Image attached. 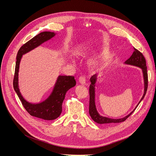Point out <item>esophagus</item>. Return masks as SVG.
<instances>
[{"mask_svg":"<svg viewBox=\"0 0 156 156\" xmlns=\"http://www.w3.org/2000/svg\"><path fill=\"white\" fill-rule=\"evenodd\" d=\"M79 83L82 85H85L86 84V79L85 77L83 76H81L80 78H79Z\"/></svg>","mask_w":156,"mask_h":156,"instance_id":"34e87169","label":"esophagus"}]
</instances>
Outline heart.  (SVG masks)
Listing matches in <instances>:
<instances>
[{"label":"heart","mask_w":156,"mask_h":156,"mask_svg":"<svg viewBox=\"0 0 156 156\" xmlns=\"http://www.w3.org/2000/svg\"><path fill=\"white\" fill-rule=\"evenodd\" d=\"M93 52V51H92ZM92 54V51L87 52L86 55ZM110 62V57L108 54H103L99 59L92 61L90 63V67L92 69H103L108 66Z\"/></svg>","instance_id":"1"}]
</instances>
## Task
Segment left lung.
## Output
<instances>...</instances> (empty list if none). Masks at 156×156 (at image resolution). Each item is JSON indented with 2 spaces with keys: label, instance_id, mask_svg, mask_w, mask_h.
<instances>
[{
  "label": "left lung",
  "instance_id": "left-lung-1",
  "mask_svg": "<svg viewBox=\"0 0 156 156\" xmlns=\"http://www.w3.org/2000/svg\"><path fill=\"white\" fill-rule=\"evenodd\" d=\"M124 64L139 68L142 69L143 79H144V85L143 96L141 98L140 101H139V102L136 105L135 108L125 117L122 118H119V119H112L108 117L102 116L99 114V112H98L97 106H96V103H95V87L97 85V81L99 80V78L95 76V75L92 76L90 78L91 84L90 85V88H89V92H90L89 114L90 115L92 119L98 124L112 123H112H118V122H121L125 121L131 115V114L134 112V111L138 107L139 104H140V102L144 99V98L146 94L147 87H148V75H147V71L146 61L143 54L141 52H139L138 50H136V48H134V52H133L132 56H131L127 61H125Z\"/></svg>",
  "mask_w": 156,
  "mask_h": 156
}]
</instances>
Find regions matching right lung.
Masks as SVG:
<instances>
[{"instance_id":"right-lung-1","label":"right lung","mask_w":156,"mask_h":156,"mask_svg":"<svg viewBox=\"0 0 156 156\" xmlns=\"http://www.w3.org/2000/svg\"><path fill=\"white\" fill-rule=\"evenodd\" d=\"M57 33L51 31L41 32L37 36L24 44L19 50L15 68L13 87L15 92L21 100L23 105L30 115L44 120H54L58 118L62 112V102L69 90L76 85L75 78L71 76L59 75L52 91L47 99L42 102L33 104L27 101L23 97L19 87L20 65L23 55L51 40Z\"/></svg>"}]
</instances>
